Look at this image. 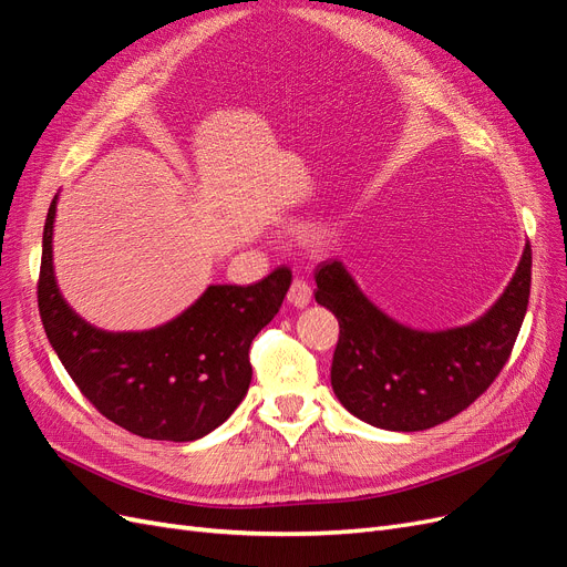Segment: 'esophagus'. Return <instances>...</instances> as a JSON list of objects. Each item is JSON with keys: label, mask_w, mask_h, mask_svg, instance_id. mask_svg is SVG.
Instances as JSON below:
<instances>
[{"label": "esophagus", "mask_w": 567, "mask_h": 567, "mask_svg": "<svg viewBox=\"0 0 567 567\" xmlns=\"http://www.w3.org/2000/svg\"><path fill=\"white\" fill-rule=\"evenodd\" d=\"M310 300H312L310 284L302 281V279H296L293 284H290V290H288V302L290 305L298 307V310H302V307L310 305Z\"/></svg>", "instance_id": "obj_1"}]
</instances>
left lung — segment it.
<instances>
[{"label": "left lung", "instance_id": "1", "mask_svg": "<svg viewBox=\"0 0 567 567\" xmlns=\"http://www.w3.org/2000/svg\"><path fill=\"white\" fill-rule=\"evenodd\" d=\"M317 302L340 323L331 385L352 416L416 433L471 406L499 375L523 326L532 250L489 310L466 326L419 331L379 310L340 260L317 267Z\"/></svg>", "mask_w": 567, "mask_h": 567}]
</instances>
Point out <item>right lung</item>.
<instances>
[{"instance_id":"add662e5","label":"right lung","mask_w":567,"mask_h":567,"mask_svg":"<svg viewBox=\"0 0 567 567\" xmlns=\"http://www.w3.org/2000/svg\"><path fill=\"white\" fill-rule=\"evenodd\" d=\"M56 200L44 221L38 305L61 364L101 414L134 435L169 442L208 435L246 398L250 342L279 312L290 269H274L252 286H208L156 329H96L65 302L56 284Z\"/></svg>"}]
</instances>
